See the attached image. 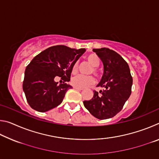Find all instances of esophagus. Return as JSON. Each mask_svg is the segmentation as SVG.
I'll list each match as a JSON object with an SVG mask.
<instances>
[{"instance_id":"1","label":"esophagus","mask_w":159,"mask_h":159,"mask_svg":"<svg viewBox=\"0 0 159 159\" xmlns=\"http://www.w3.org/2000/svg\"><path fill=\"white\" fill-rule=\"evenodd\" d=\"M74 89H76V90H83V88L76 87V86H74Z\"/></svg>"}]
</instances>
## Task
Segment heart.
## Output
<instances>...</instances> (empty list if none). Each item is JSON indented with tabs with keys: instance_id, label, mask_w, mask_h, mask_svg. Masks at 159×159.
<instances>
[{
	"instance_id": "heart-1",
	"label": "heart",
	"mask_w": 159,
	"mask_h": 159,
	"mask_svg": "<svg viewBox=\"0 0 159 159\" xmlns=\"http://www.w3.org/2000/svg\"><path fill=\"white\" fill-rule=\"evenodd\" d=\"M87 60L91 65L93 66L90 69L89 74L95 75L97 77L100 76V72H99L98 67L100 64V59L95 53H92L87 57ZM79 70V62L76 61L72 65V73L76 74ZM95 82V80L93 76H84V75L78 74L71 78V83L74 86L84 88L88 86L93 85Z\"/></svg>"
}]
</instances>
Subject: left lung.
<instances>
[{
  "label": "left lung",
  "instance_id": "1",
  "mask_svg": "<svg viewBox=\"0 0 159 159\" xmlns=\"http://www.w3.org/2000/svg\"><path fill=\"white\" fill-rule=\"evenodd\" d=\"M93 50L104 64V74L97 86L104 89L99 93L94 90L93 98L83 101V104L95 118L107 119L122 110L131 94L133 77L128 63L119 54L106 48Z\"/></svg>",
  "mask_w": 159,
  "mask_h": 159
}]
</instances>
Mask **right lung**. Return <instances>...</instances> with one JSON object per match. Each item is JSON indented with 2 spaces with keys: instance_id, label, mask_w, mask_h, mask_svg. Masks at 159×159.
Wrapping results in <instances>:
<instances>
[{
  "instance_id": "1",
  "label": "right lung",
  "mask_w": 159,
  "mask_h": 159,
  "mask_svg": "<svg viewBox=\"0 0 159 159\" xmlns=\"http://www.w3.org/2000/svg\"><path fill=\"white\" fill-rule=\"evenodd\" d=\"M84 48L74 49L65 45H55L37 55L26 66L23 90L32 109L45 112L61 103L66 91L71 88L69 82L72 65L79 60ZM59 76L63 84L58 85L54 79Z\"/></svg>"
}]
</instances>
